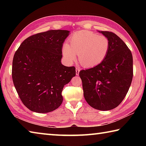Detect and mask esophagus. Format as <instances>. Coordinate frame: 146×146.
<instances>
[{
	"label": "esophagus",
	"mask_w": 146,
	"mask_h": 146,
	"mask_svg": "<svg viewBox=\"0 0 146 146\" xmlns=\"http://www.w3.org/2000/svg\"><path fill=\"white\" fill-rule=\"evenodd\" d=\"M80 69L78 68H76V75H79V72H80Z\"/></svg>",
	"instance_id": "esophagus-1"
}]
</instances>
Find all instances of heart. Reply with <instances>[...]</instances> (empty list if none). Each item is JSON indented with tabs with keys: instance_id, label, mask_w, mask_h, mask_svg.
Here are the masks:
<instances>
[{
	"instance_id": "obj_1",
	"label": "heart",
	"mask_w": 146,
	"mask_h": 146,
	"mask_svg": "<svg viewBox=\"0 0 146 146\" xmlns=\"http://www.w3.org/2000/svg\"><path fill=\"white\" fill-rule=\"evenodd\" d=\"M70 45L64 44L62 53L69 64L76 60V54L83 66L91 68L100 64L108 55L110 41L104 35L90 31H80L74 33L70 39Z\"/></svg>"
}]
</instances>
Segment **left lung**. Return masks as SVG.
I'll return each instance as SVG.
<instances>
[{
	"label": "left lung",
	"mask_w": 146,
	"mask_h": 146,
	"mask_svg": "<svg viewBox=\"0 0 146 146\" xmlns=\"http://www.w3.org/2000/svg\"><path fill=\"white\" fill-rule=\"evenodd\" d=\"M110 41L104 60L98 65L81 70L84 96L91 107L100 111L113 110L122 102L133 79V56L126 44L110 31H98Z\"/></svg>",
	"instance_id": "1"
}]
</instances>
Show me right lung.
Instances as JSON below:
<instances>
[{
    "label": "right lung",
    "mask_w": 146,
    "mask_h": 146,
    "mask_svg": "<svg viewBox=\"0 0 146 146\" xmlns=\"http://www.w3.org/2000/svg\"><path fill=\"white\" fill-rule=\"evenodd\" d=\"M68 30H49L24 40L15 53L12 78L24 105L32 111H53L63 101L64 85L76 75L75 67L61 63Z\"/></svg>",
    "instance_id": "right-lung-1"
}]
</instances>
